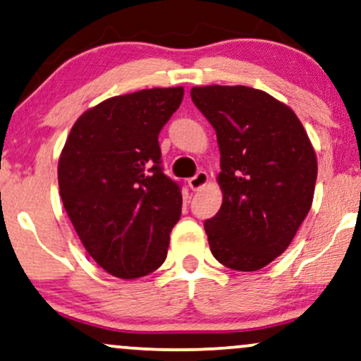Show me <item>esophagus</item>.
Wrapping results in <instances>:
<instances>
[{
  "instance_id": "esophagus-1",
  "label": "esophagus",
  "mask_w": 361,
  "mask_h": 361,
  "mask_svg": "<svg viewBox=\"0 0 361 361\" xmlns=\"http://www.w3.org/2000/svg\"><path fill=\"white\" fill-rule=\"evenodd\" d=\"M207 183H208V175L204 171H198L193 178H190V180H188L190 188L193 190V191L203 188V186L207 185Z\"/></svg>"
}]
</instances>
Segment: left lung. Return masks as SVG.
<instances>
[{
  "label": "left lung",
  "mask_w": 361,
  "mask_h": 361,
  "mask_svg": "<svg viewBox=\"0 0 361 361\" xmlns=\"http://www.w3.org/2000/svg\"><path fill=\"white\" fill-rule=\"evenodd\" d=\"M195 106L216 131L220 212L204 221L221 264L257 271L285 252L312 208L317 157L291 109L248 86H196Z\"/></svg>",
  "instance_id": "1"
}]
</instances>
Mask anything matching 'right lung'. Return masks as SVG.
Wrapping results in <instances>:
<instances>
[{"instance_id":"right-lung-1","label":"right lung","mask_w":361,"mask_h":361,"mask_svg":"<svg viewBox=\"0 0 361 361\" xmlns=\"http://www.w3.org/2000/svg\"><path fill=\"white\" fill-rule=\"evenodd\" d=\"M183 88L109 98L78 118L58 163L63 207L109 275L133 280L166 259L181 214V183L163 173L158 135Z\"/></svg>"}]
</instances>
